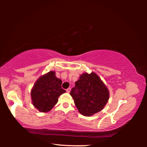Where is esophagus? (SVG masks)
<instances>
[{
    "label": "esophagus",
    "mask_w": 147,
    "mask_h": 147,
    "mask_svg": "<svg viewBox=\"0 0 147 147\" xmlns=\"http://www.w3.org/2000/svg\"><path fill=\"white\" fill-rule=\"evenodd\" d=\"M66 91H67V92L68 93H70V91H71V88H67L66 89Z\"/></svg>",
    "instance_id": "esophagus-1"
}]
</instances>
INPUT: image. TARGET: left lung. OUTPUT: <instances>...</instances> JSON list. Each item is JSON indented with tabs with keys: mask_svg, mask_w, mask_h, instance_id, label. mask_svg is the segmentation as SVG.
<instances>
[{
	"mask_svg": "<svg viewBox=\"0 0 147 147\" xmlns=\"http://www.w3.org/2000/svg\"><path fill=\"white\" fill-rule=\"evenodd\" d=\"M70 94L78 111L84 116H91L100 111L109 97L108 89L93 72L81 74Z\"/></svg>",
	"mask_w": 147,
	"mask_h": 147,
	"instance_id": "1",
	"label": "left lung"
}]
</instances>
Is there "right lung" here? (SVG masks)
I'll list each match as a JSON object with an SVG mask.
<instances>
[{"mask_svg":"<svg viewBox=\"0 0 147 147\" xmlns=\"http://www.w3.org/2000/svg\"><path fill=\"white\" fill-rule=\"evenodd\" d=\"M62 81L54 71L41 76L35 82L31 91L32 104L41 112H48L56 105L58 97L66 91L61 88Z\"/></svg>","mask_w":147,"mask_h":147,"instance_id":"1","label":"right lung"}]
</instances>
